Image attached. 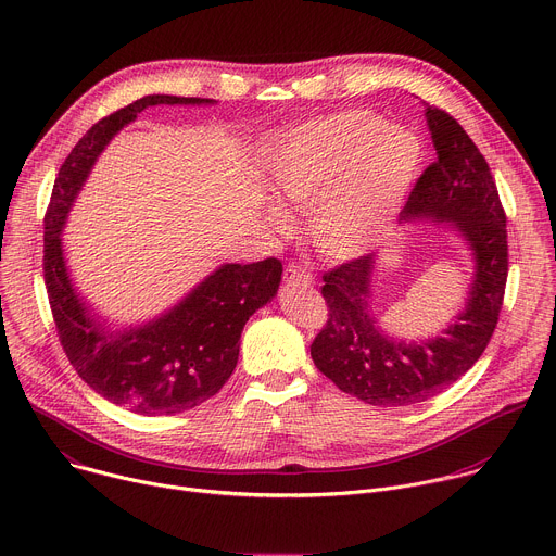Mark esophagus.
<instances>
[{
	"label": "esophagus",
	"instance_id": "esophagus-1",
	"mask_svg": "<svg viewBox=\"0 0 556 556\" xmlns=\"http://www.w3.org/2000/svg\"><path fill=\"white\" fill-rule=\"evenodd\" d=\"M283 279L286 283H301V286H309L312 283V275L307 268H303L301 264H288L283 270Z\"/></svg>",
	"mask_w": 556,
	"mask_h": 556
}]
</instances>
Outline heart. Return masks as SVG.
Returning <instances> with one entry per match:
<instances>
[{"mask_svg":"<svg viewBox=\"0 0 556 556\" xmlns=\"http://www.w3.org/2000/svg\"><path fill=\"white\" fill-rule=\"evenodd\" d=\"M262 161L273 195L309 208L319 251L348 260L399 213L420 174L425 144L378 114L343 110L273 136ZM268 213L273 224L288 226L281 208Z\"/></svg>","mask_w":556,"mask_h":556,"instance_id":"b5f03b06","label":"heart"}]
</instances>
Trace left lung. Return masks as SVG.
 Here are the masks:
<instances>
[{
    "mask_svg": "<svg viewBox=\"0 0 556 556\" xmlns=\"http://www.w3.org/2000/svg\"><path fill=\"white\" fill-rule=\"evenodd\" d=\"M438 161L418 178L401 224L431 219L455 230L475 268L464 307L442 334L403 341L384 334L371 314L376 257L324 275L328 324L309 345L312 361L341 391L374 407L425 403L462 378L486 350L508 277L506 213L480 149L444 110H425Z\"/></svg>",
    "mask_w": 556,
    "mask_h": 556,
    "instance_id": "8db88e82",
    "label": "left lung"
}]
</instances>
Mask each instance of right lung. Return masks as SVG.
<instances>
[{"mask_svg": "<svg viewBox=\"0 0 556 556\" xmlns=\"http://www.w3.org/2000/svg\"><path fill=\"white\" fill-rule=\"evenodd\" d=\"M213 103L149 94L99 121L61 165L43 219V277L67 361L105 401L140 416L189 412L224 387L240 356L247 321L279 290L281 262L268 257L244 266L222 264L155 319L112 328L74 288L61 232L99 155L142 110Z\"/></svg>", "mask_w": 556, "mask_h": 556, "instance_id": "obj_1", "label": "right lung"}]
</instances>
